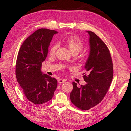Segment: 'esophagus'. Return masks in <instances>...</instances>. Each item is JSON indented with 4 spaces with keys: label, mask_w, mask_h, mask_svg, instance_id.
I'll return each instance as SVG.
<instances>
[{
    "label": "esophagus",
    "mask_w": 131,
    "mask_h": 131,
    "mask_svg": "<svg viewBox=\"0 0 131 131\" xmlns=\"http://www.w3.org/2000/svg\"><path fill=\"white\" fill-rule=\"evenodd\" d=\"M65 81H66V80H65V79H59L58 80V82L59 84L64 83Z\"/></svg>",
    "instance_id": "1"
}]
</instances>
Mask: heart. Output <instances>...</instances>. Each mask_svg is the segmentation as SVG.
I'll return each instance as SVG.
<instances>
[{
  "mask_svg": "<svg viewBox=\"0 0 131 131\" xmlns=\"http://www.w3.org/2000/svg\"><path fill=\"white\" fill-rule=\"evenodd\" d=\"M65 42L72 54H78L83 48L84 44L83 41L77 36H72L69 37L66 39ZM57 48V44H54V45H52L50 48V54H55Z\"/></svg>",
  "mask_w": 131,
  "mask_h": 131,
  "instance_id": "b5f03b06",
  "label": "heart"
}]
</instances>
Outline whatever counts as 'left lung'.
I'll return each instance as SVG.
<instances>
[{
    "instance_id": "obj_1",
    "label": "left lung",
    "mask_w": 131,
    "mask_h": 131,
    "mask_svg": "<svg viewBox=\"0 0 131 131\" xmlns=\"http://www.w3.org/2000/svg\"><path fill=\"white\" fill-rule=\"evenodd\" d=\"M87 32L90 52L85 68L88 74L83 76L87 84L77 87V83L73 82V88L70 94L72 103L83 110L94 107L103 100L113 76V65L107 46L95 33Z\"/></svg>"
}]
</instances>
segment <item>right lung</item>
I'll use <instances>...</instances> for the list:
<instances>
[{
  "instance_id": "obj_1",
  "label": "right lung",
  "mask_w": 131,
  "mask_h": 131,
  "mask_svg": "<svg viewBox=\"0 0 131 131\" xmlns=\"http://www.w3.org/2000/svg\"><path fill=\"white\" fill-rule=\"evenodd\" d=\"M54 30L41 28L25 39L19 50L16 61L17 81L29 101L41 105L50 101L57 87V80L42 74V62L47 56L48 48Z\"/></svg>"
}]
</instances>
